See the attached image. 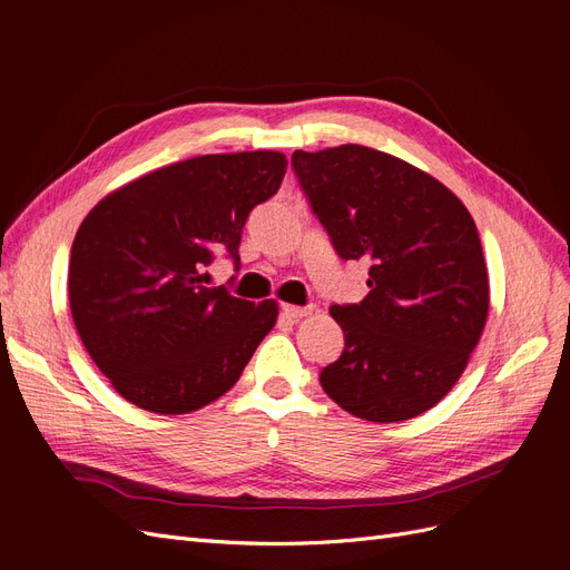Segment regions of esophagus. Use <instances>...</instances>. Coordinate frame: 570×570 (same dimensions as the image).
<instances>
[{"mask_svg":"<svg viewBox=\"0 0 570 570\" xmlns=\"http://www.w3.org/2000/svg\"><path fill=\"white\" fill-rule=\"evenodd\" d=\"M314 312V306H292V304H283V316L289 321H299L304 316H308Z\"/></svg>","mask_w":570,"mask_h":570,"instance_id":"1","label":"esophagus"}]
</instances>
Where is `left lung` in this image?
Here are the masks:
<instances>
[{
  "mask_svg": "<svg viewBox=\"0 0 570 570\" xmlns=\"http://www.w3.org/2000/svg\"><path fill=\"white\" fill-rule=\"evenodd\" d=\"M340 258L368 264V295L333 304L344 333L321 387L352 416L409 421L461 377L490 308L478 228L440 180L361 145L292 154Z\"/></svg>",
  "mask_w": 570,
  "mask_h": 570,
  "instance_id": "obj_1",
  "label": "left lung"
}]
</instances>
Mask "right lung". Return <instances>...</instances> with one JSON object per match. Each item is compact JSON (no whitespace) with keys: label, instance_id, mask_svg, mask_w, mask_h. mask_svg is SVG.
<instances>
[{"label":"right lung","instance_id":"obj_1","mask_svg":"<svg viewBox=\"0 0 570 570\" xmlns=\"http://www.w3.org/2000/svg\"><path fill=\"white\" fill-rule=\"evenodd\" d=\"M281 151L206 154L124 185L85 216L68 264V299L85 350L116 392L176 416L226 394L278 304L209 287L216 254L239 266L256 204L283 183Z\"/></svg>","mask_w":570,"mask_h":570}]
</instances>
